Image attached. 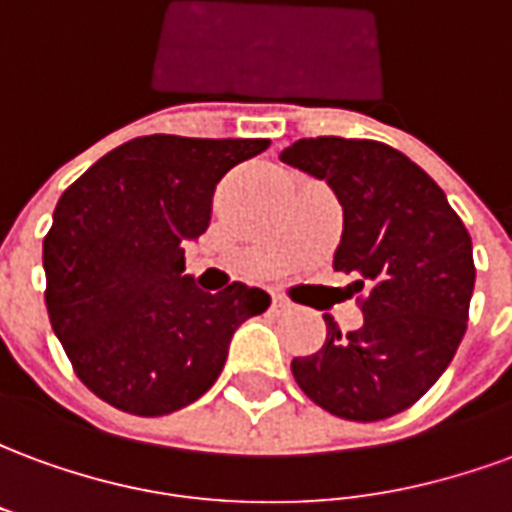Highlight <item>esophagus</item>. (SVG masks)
I'll use <instances>...</instances> for the list:
<instances>
[{
  "label": "esophagus",
  "mask_w": 512,
  "mask_h": 512,
  "mask_svg": "<svg viewBox=\"0 0 512 512\" xmlns=\"http://www.w3.org/2000/svg\"><path fill=\"white\" fill-rule=\"evenodd\" d=\"M271 310L274 312L290 310V301L285 299V296H279V293H271Z\"/></svg>",
  "instance_id": "obj_1"
}]
</instances>
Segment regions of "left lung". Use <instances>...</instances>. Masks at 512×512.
Segmentation results:
<instances>
[{
  "mask_svg": "<svg viewBox=\"0 0 512 512\" xmlns=\"http://www.w3.org/2000/svg\"><path fill=\"white\" fill-rule=\"evenodd\" d=\"M279 158L326 180L343 205L334 268L356 274L365 323L326 318L318 354L290 362L312 403L354 422L395 417L439 381L466 332L472 238L428 172L376 139H299Z\"/></svg>",
  "mask_w": 512,
  "mask_h": 512,
  "instance_id": "1",
  "label": "left lung"
}]
</instances>
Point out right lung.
<instances>
[{
    "instance_id": "obj_1",
    "label": "right lung",
    "mask_w": 512,
    "mask_h": 512,
    "mask_svg": "<svg viewBox=\"0 0 512 512\" xmlns=\"http://www.w3.org/2000/svg\"><path fill=\"white\" fill-rule=\"evenodd\" d=\"M268 139L136 136L62 191L43 238L46 307L76 376L109 406L161 417L219 378L266 290L194 285L183 244L211 224L216 183Z\"/></svg>"
}]
</instances>
